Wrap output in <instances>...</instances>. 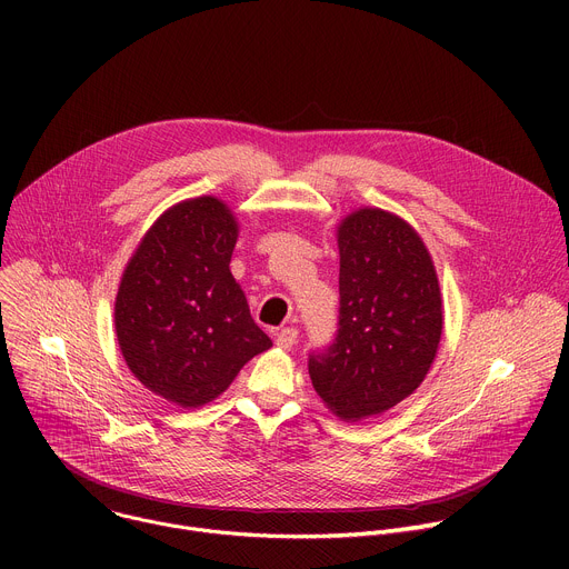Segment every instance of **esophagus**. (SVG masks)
Masks as SVG:
<instances>
[{
  "label": "esophagus",
  "instance_id": "obj_1",
  "mask_svg": "<svg viewBox=\"0 0 569 569\" xmlns=\"http://www.w3.org/2000/svg\"><path fill=\"white\" fill-rule=\"evenodd\" d=\"M295 342H297V331L295 329L279 331V336H277V347L279 349H290V347H295Z\"/></svg>",
  "mask_w": 569,
  "mask_h": 569
}]
</instances>
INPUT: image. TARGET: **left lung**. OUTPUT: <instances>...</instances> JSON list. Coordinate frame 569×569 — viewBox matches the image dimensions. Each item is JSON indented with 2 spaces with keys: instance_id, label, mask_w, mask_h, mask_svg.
Instances as JSON below:
<instances>
[{
  "instance_id": "8db88e82",
  "label": "left lung",
  "mask_w": 569,
  "mask_h": 569,
  "mask_svg": "<svg viewBox=\"0 0 569 569\" xmlns=\"http://www.w3.org/2000/svg\"><path fill=\"white\" fill-rule=\"evenodd\" d=\"M340 331L310 358L312 387L347 423L382 415L426 380L443 333V299L421 233L380 207L338 227Z\"/></svg>"
}]
</instances>
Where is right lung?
<instances>
[{"label":"right lung","mask_w":569,"mask_h":569,"mask_svg":"<svg viewBox=\"0 0 569 569\" xmlns=\"http://www.w3.org/2000/svg\"><path fill=\"white\" fill-rule=\"evenodd\" d=\"M233 209L216 196L176 202L126 263L114 333L132 376L182 410L216 400L272 340L257 327L229 263Z\"/></svg>","instance_id":"1"}]
</instances>
